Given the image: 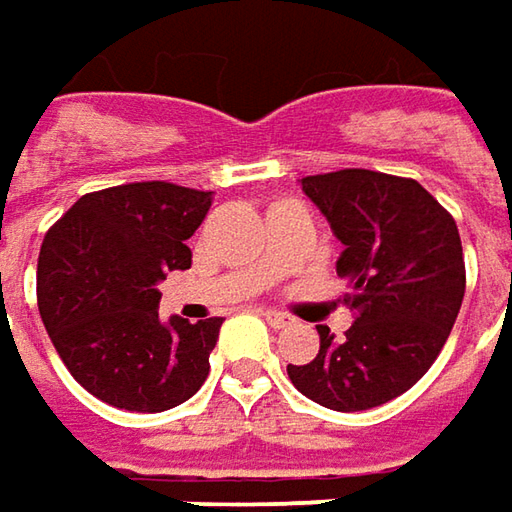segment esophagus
I'll return each instance as SVG.
<instances>
[{
    "instance_id": "34e87169",
    "label": "esophagus",
    "mask_w": 512,
    "mask_h": 512,
    "mask_svg": "<svg viewBox=\"0 0 512 512\" xmlns=\"http://www.w3.org/2000/svg\"><path fill=\"white\" fill-rule=\"evenodd\" d=\"M262 316L267 319V325H273V327H287L293 319L290 316H285V313H279V310H259Z\"/></svg>"
}]
</instances>
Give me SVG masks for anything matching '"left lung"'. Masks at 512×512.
<instances>
[{
  "label": "left lung",
  "mask_w": 512,
  "mask_h": 512,
  "mask_svg": "<svg viewBox=\"0 0 512 512\" xmlns=\"http://www.w3.org/2000/svg\"><path fill=\"white\" fill-rule=\"evenodd\" d=\"M344 250L336 273L356 322L336 339L319 325L310 364H287L299 393L339 413L390 402L442 353L464 299L459 227L416 179L347 168L305 176Z\"/></svg>",
  "instance_id": "8db88e82"
}]
</instances>
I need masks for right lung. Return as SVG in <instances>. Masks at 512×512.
<instances>
[{
	"label": "right lung",
	"instance_id": "1",
	"mask_svg": "<svg viewBox=\"0 0 512 512\" xmlns=\"http://www.w3.org/2000/svg\"><path fill=\"white\" fill-rule=\"evenodd\" d=\"M213 193L133 182L85 193L50 227L36 299L70 376L96 399L162 413L187 402L210 373L222 319H159V282L190 267L187 239Z\"/></svg>",
	"mask_w": 512,
	"mask_h": 512
}]
</instances>
